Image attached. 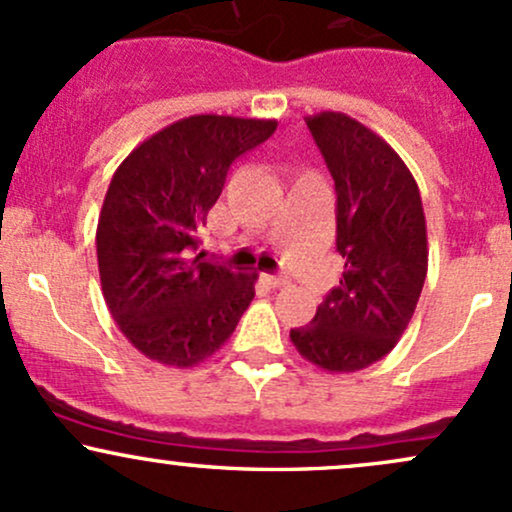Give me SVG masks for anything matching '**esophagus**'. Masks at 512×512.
I'll return each instance as SVG.
<instances>
[{
	"instance_id": "1",
	"label": "esophagus",
	"mask_w": 512,
	"mask_h": 512,
	"mask_svg": "<svg viewBox=\"0 0 512 512\" xmlns=\"http://www.w3.org/2000/svg\"><path fill=\"white\" fill-rule=\"evenodd\" d=\"M291 279L286 274H267V284L274 286V289H282V286L289 284Z\"/></svg>"
}]
</instances>
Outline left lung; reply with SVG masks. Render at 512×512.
Wrapping results in <instances>:
<instances>
[{
    "instance_id": "left-lung-1",
    "label": "left lung",
    "mask_w": 512,
    "mask_h": 512,
    "mask_svg": "<svg viewBox=\"0 0 512 512\" xmlns=\"http://www.w3.org/2000/svg\"><path fill=\"white\" fill-rule=\"evenodd\" d=\"M306 123L335 179L345 272L313 323L289 338L325 372H359L389 355L418 306L428 274L423 201L406 162L367 126L338 111Z\"/></svg>"
}]
</instances>
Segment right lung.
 <instances>
[{
    "label": "right lung",
    "instance_id": "obj_1",
    "mask_svg": "<svg viewBox=\"0 0 512 512\" xmlns=\"http://www.w3.org/2000/svg\"><path fill=\"white\" fill-rule=\"evenodd\" d=\"M274 131L277 121L189 116L143 140L111 177L97 226L101 291L148 359L179 369L204 362L250 306L257 272L192 255L230 165Z\"/></svg>",
    "mask_w": 512,
    "mask_h": 512
}]
</instances>
